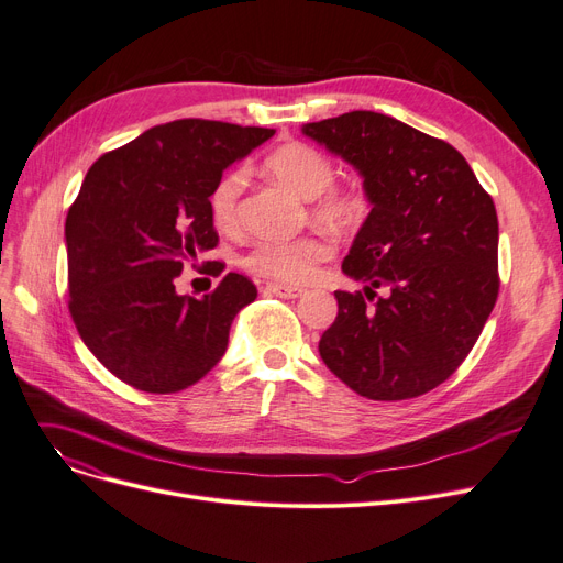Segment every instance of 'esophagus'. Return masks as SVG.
Listing matches in <instances>:
<instances>
[{
    "label": "esophagus",
    "mask_w": 563,
    "mask_h": 563,
    "mask_svg": "<svg viewBox=\"0 0 563 563\" xmlns=\"http://www.w3.org/2000/svg\"><path fill=\"white\" fill-rule=\"evenodd\" d=\"M266 291H272V295L276 297H283V299H297L303 295V287H297V285H283V283H268L266 285Z\"/></svg>",
    "instance_id": "esophagus-1"
}]
</instances>
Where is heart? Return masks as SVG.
Instances as JSON below:
<instances>
[{"mask_svg": "<svg viewBox=\"0 0 563 563\" xmlns=\"http://www.w3.org/2000/svg\"><path fill=\"white\" fill-rule=\"evenodd\" d=\"M266 169L299 198L312 200V218L331 230H352L368 216V198L356 188H335L333 163L310 144L289 142L266 158ZM246 173L230 169L209 192V216L216 230L232 232L239 223V198ZM333 255V243L322 234L299 239H264L243 255L251 274L278 283H308Z\"/></svg>", "mask_w": 563, "mask_h": 563, "instance_id": "heart-1", "label": "heart"}]
</instances>
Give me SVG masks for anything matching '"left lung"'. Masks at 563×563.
Segmentation results:
<instances>
[{
    "mask_svg": "<svg viewBox=\"0 0 563 563\" xmlns=\"http://www.w3.org/2000/svg\"><path fill=\"white\" fill-rule=\"evenodd\" d=\"M301 131L358 169L373 205L342 262L365 287L335 291L320 356L363 398L423 396L467 358L497 303L495 202L455 146L394 117L354 110Z\"/></svg>",
    "mask_w": 563,
    "mask_h": 563,
    "instance_id": "obj_1",
    "label": "left lung"
}]
</instances>
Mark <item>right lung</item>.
<instances>
[{
	"instance_id": "add662e5",
	"label": "right lung",
	"mask_w": 563,
	"mask_h": 563,
	"mask_svg": "<svg viewBox=\"0 0 563 563\" xmlns=\"http://www.w3.org/2000/svg\"><path fill=\"white\" fill-rule=\"evenodd\" d=\"M274 133L177 119L89 167L66 216L68 310L89 352L121 382L177 394L223 358L232 320L255 301V285L228 274L192 299L177 295L175 278L218 246L209 192L223 169ZM223 268L207 262L202 272Z\"/></svg>"
}]
</instances>
